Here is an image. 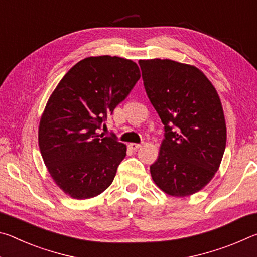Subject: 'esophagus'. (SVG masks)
Listing matches in <instances>:
<instances>
[{"mask_svg":"<svg viewBox=\"0 0 257 257\" xmlns=\"http://www.w3.org/2000/svg\"><path fill=\"white\" fill-rule=\"evenodd\" d=\"M141 144H136V143H130L129 144V149H132V150H138V149H141Z\"/></svg>","mask_w":257,"mask_h":257,"instance_id":"34e87169","label":"esophagus"}]
</instances>
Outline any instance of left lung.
<instances>
[{"mask_svg": "<svg viewBox=\"0 0 257 257\" xmlns=\"http://www.w3.org/2000/svg\"><path fill=\"white\" fill-rule=\"evenodd\" d=\"M138 63L165 132L152 179L170 196H190L212 180L222 161L227 127L220 97L196 67L169 59Z\"/></svg>", "mask_w": 257, "mask_h": 257, "instance_id": "8db88e82", "label": "left lung"}]
</instances>
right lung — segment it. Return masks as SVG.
I'll return each instance as SVG.
<instances>
[{"label": "right lung", "instance_id": "right-lung-1", "mask_svg": "<svg viewBox=\"0 0 257 257\" xmlns=\"http://www.w3.org/2000/svg\"><path fill=\"white\" fill-rule=\"evenodd\" d=\"M139 78L132 60L89 56L52 93L40 121L38 145L52 179L70 197L92 198L112 184L127 146L97 130Z\"/></svg>", "mask_w": 257, "mask_h": 257}]
</instances>
